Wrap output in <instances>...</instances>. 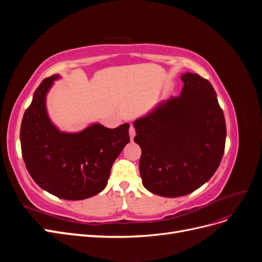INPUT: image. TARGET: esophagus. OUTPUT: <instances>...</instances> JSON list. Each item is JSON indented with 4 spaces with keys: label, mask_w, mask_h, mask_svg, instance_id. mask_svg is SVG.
Segmentation results:
<instances>
[{
    "label": "esophagus",
    "mask_w": 262,
    "mask_h": 262,
    "mask_svg": "<svg viewBox=\"0 0 262 262\" xmlns=\"http://www.w3.org/2000/svg\"><path fill=\"white\" fill-rule=\"evenodd\" d=\"M129 134H130V139H131V140H133V138H134V137H136V130H134V128H133V126H132V125L130 126V130H129Z\"/></svg>",
    "instance_id": "obj_1"
}]
</instances>
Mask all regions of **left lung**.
<instances>
[{"mask_svg": "<svg viewBox=\"0 0 262 262\" xmlns=\"http://www.w3.org/2000/svg\"><path fill=\"white\" fill-rule=\"evenodd\" d=\"M180 78V96L161 101L133 123L134 142L142 149L143 186L166 198L186 195L204 185L225 148V118L213 86L193 73Z\"/></svg>", "mask_w": 262, "mask_h": 262, "instance_id": "left-lung-1", "label": "left lung"}]
</instances>
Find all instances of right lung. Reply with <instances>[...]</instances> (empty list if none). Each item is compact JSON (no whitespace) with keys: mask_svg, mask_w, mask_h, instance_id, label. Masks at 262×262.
<instances>
[{"mask_svg":"<svg viewBox=\"0 0 262 262\" xmlns=\"http://www.w3.org/2000/svg\"><path fill=\"white\" fill-rule=\"evenodd\" d=\"M47 77L34 93L20 125L23 160L36 184L64 200H83L105 189L116 158L130 142L129 123L108 129L99 123L81 132H61L48 116Z\"/></svg>","mask_w":262,"mask_h":262,"instance_id":"1","label":"right lung"}]
</instances>
